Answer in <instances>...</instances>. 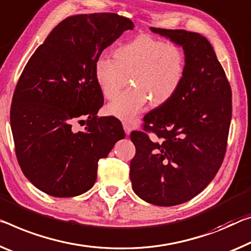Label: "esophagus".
<instances>
[{
    "label": "esophagus",
    "instance_id": "1",
    "mask_svg": "<svg viewBox=\"0 0 251 251\" xmlns=\"http://www.w3.org/2000/svg\"><path fill=\"white\" fill-rule=\"evenodd\" d=\"M122 125H123V129H125V131H126V136H129L130 132H131V125L126 121H123Z\"/></svg>",
    "mask_w": 251,
    "mask_h": 251
}]
</instances>
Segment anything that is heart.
Returning <instances> with one entry per match:
<instances>
[{"label":"heart","instance_id":"obj_1","mask_svg":"<svg viewBox=\"0 0 251 251\" xmlns=\"http://www.w3.org/2000/svg\"><path fill=\"white\" fill-rule=\"evenodd\" d=\"M113 59L100 56L94 76L102 94L113 99L130 76L133 86L114 98L107 113L131 120L149 101L152 105L167 103L182 85L186 58L183 49L171 41L140 34L118 46Z\"/></svg>","mask_w":251,"mask_h":251}]
</instances>
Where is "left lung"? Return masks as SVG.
Returning a JSON list of instances; mask_svg holds the SVG:
<instances>
[{
    "mask_svg": "<svg viewBox=\"0 0 251 251\" xmlns=\"http://www.w3.org/2000/svg\"><path fill=\"white\" fill-rule=\"evenodd\" d=\"M150 29L182 46L186 71L177 93L146 114L144 130L131 132L136 155L130 161V179L146 202L173 206L201 193L221 167L232 92L205 37L180 29Z\"/></svg>",
    "mask_w": 251,
    "mask_h": 251,
    "instance_id": "obj_1",
    "label": "left lung"
}]
</instances>
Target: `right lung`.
Listing matches in <instances>:
<instances>
[{
  "label": "right lung",
  "instance_id": "obj_1",
  "mask_svg": "<svg viewBox=\"0 0 251 251\" xmlns=\"http://www.w3.org/2000/svg\"><path fill=\"white\" fill-rule=\"evenodd\" d=\"M117 13L71 15L55 26L26 63L10 111L15 155L34 186L55 198L93 187L98 163L125 138L115 118H99L104 98L94 64L102 51L132 30ZM74 122L86 126L75 133Z\"/></svg>",
  "mask_w": 251,
  "mask_h": 251
}]
</instances>
